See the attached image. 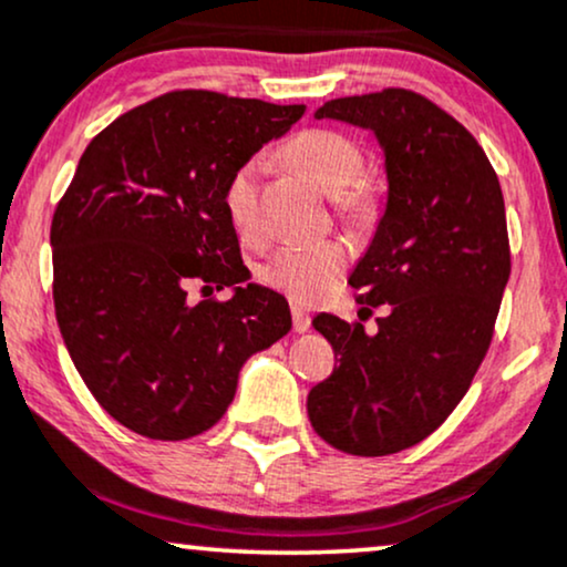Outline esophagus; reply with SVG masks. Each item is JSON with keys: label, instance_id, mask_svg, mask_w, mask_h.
Segmentation results:
<instances>
[{"label": "esophagus", "instance_id": "34e87169", "mask_svg": "<svg viewBox=\"0 0 567 567\" xmlns=\"http://www.w3.org/2000/svg\"><path fill=\"white\" fill-rule=\"evenodd\" d=\"M311 327V317L306 313L301 306H292V330L296 332H309Z\"/></svg>", "mask_w": 567, "mask_h": 567}]
</instances>
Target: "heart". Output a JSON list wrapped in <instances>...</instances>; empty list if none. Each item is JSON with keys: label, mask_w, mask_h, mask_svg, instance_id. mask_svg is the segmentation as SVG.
<instances>
[{"label": "heart", "mask_w": 567, "mask_h": 567, "mask_svg": "<svg viewBox=\"0 0 567 567\" xmlns=\"http://www.w3.org/2000/svg\"><path fill=\"white\" fill-rule=\"evenodd\" d=\"M292 166L332 195V206L353 224H367L378 216L380 195L364 179V153L351 136L330 128H306L285 147ZM264 161L250 155L231 168L224 182L221 203L231 229L245 240L258 235V187ZM349 266V248L340 240L290 243L277 248L258 264V279L266 288L282 292L296 303H319L338 288L340 275Z\"/></svg>", "instance_id": "obj_1"}]
</instances>
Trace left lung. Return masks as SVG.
Wrapping results in <instances>:
<instances>
[{
	"mask_svg": "<svg viewBox=\"0 0 567 567\" xmlns=\"http://www.w3.org/2000/svg\"><path fill=\"white\" fill-rule=\"evenodd\" d=\"M313 118L370 128L385 153V214L349 282L361 311L388 313L372 336L313 317L338 367L306 409L340 452H404L454 412L494 338L509 279L502 187L475 136L409 89L330 100Z\"/></svg>",
	"mask_w": 567,
	"mask_h": 567,
	"instance_id": "left-lung-1",
	"label": "left lung"
}]
</instances>
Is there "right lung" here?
<instances>
[{
    "label": "right lung",
    "instance_id": "right-lung-1",
    "mask_svg": "<svg viewBox=\"0 0 567 567\" xmlns=\"http://www.w3.org/2000/svg\"><path fill=\"white\" fill-rule=\"evenodd\" d=\"M303 111L179 89L118 115L81 155L50 229L54 317L81 380L128 431H208L245 359L288 336V301L245 285L221 193ZM189 287L236 292L189 305Z\"/></svg>",
    "mask_w": 567,
    "mask_h": 567
}]
</instances>
